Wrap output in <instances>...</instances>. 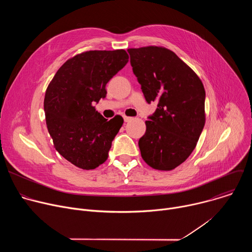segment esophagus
<instances>
[{
  "instance_id": "obj_1",
  "label": "esophagus",
  "mask_w": 252,
  "mask_h": 252,
  "mask_svg": "<svg viewBox=\"0 0 252 252\" xmlns=\"http://www.w3.org/2000/svg\"><path fill=\"white\" fill-rule=\"evenodd\" d=\"M124 121H125L126 123H127V122L131 121V118H129V117H126V116H124Z\"/></svg>"
}]
</instances>
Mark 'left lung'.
<instances>
[{
  "label": "left lung",
  "instance_id": "8db88e82",
  "mask_svg": "<svg viewBox=\"0 0 252 252\" xmlns=\"http://www.w3.org/2000/svg\"><path fill=\"white\" fill-rule=\"evenodd\" d=\"M127 52L147 102H158L138 140L141 158L155 169L171 170L190 156L203 129V85L185 62L165 48Z\"/></svg>",
  "mask_w": 252,
  "mask_h": 252
}]
</instances>
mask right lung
Returning a JSON list of instances; mask_svg holds the SVG:
<instances>
[{
  "label": "right lung",
  "mask_w": 252,
  "mask_h": 252,
  "mask_svg": "<svg viewBox=\"0 0 252 252\" xmlns=\"http://www.w3.org/2000/svg\"><path fill=\"white\" fill-rule=\"evenodd\" d=\"M128 62L125 50L90 51L67 60L50 83L44 100L46 123L54 146L67 161L94 169L107 158L124 124L95 111L105 86Z\"/></svg>",
  "instance_id": "add662e5"
}]
</instances>
